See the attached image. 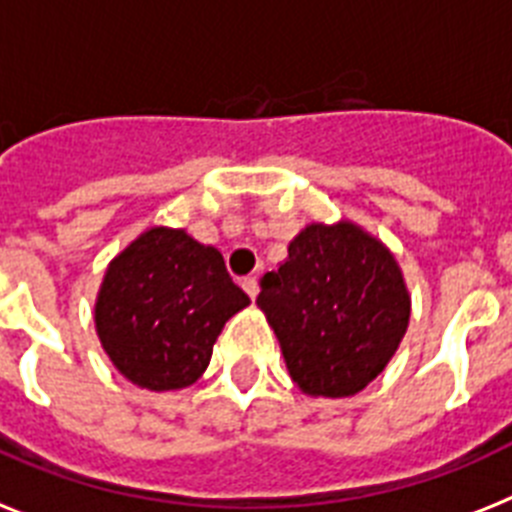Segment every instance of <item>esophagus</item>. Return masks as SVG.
Masks as SVG:
<instances>
[{"instance_id":"obj_1","label":"esophagus","mask_w":512,"mask_h":512,"mask_svg":"<svg viewBox=\"0 0 512 512\" xmlns=\"http://www.w3.org/2000/svg\"><path fill=\"white\" fill-rule=\"evenodd\" d=\"M240 285H243V290H246L251 301L256 298V295H259V280H256V277H246V280L240 282Z\"/></svg>"}]
</instances>
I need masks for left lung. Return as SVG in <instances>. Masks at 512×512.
<instances>
[{
	"mask_svg": "<svg viewBox=\"0 0 512 512\" xmlns=\"http://www.w3.org/2000/svg\"><path fill=\"white\" fill-rule=\"evenodd\" d=\"M256 306L311 398H350L379 377L400 348L411 293L382 240L356 222H311L287 259L261 277Z\"/></svg>",
	"mask_w": 512,
	"mask_h": 512,
	"instance_id": "8db88e82",
	"label": "left lung"
}]
</instances>
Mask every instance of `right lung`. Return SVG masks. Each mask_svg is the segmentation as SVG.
Instances as JSON below:
<instances>
[{
    "mask_svg": "<svg viewBox=\"0 0 512 512\" xmlns=\"http://www.w3.org/2000/svg\"><path fill=\"white\" fill-rule=\"evenodd\" d=\"M251 303L214 246L149 227L109 261L94 322L101 348L143 390H183L211 361L230 316Z\"/></svg>",
    "mask_w": 512,
    "mask_h": 512,
    "instance_id": "1",
    "label": "right lung"
}]
</instances>
